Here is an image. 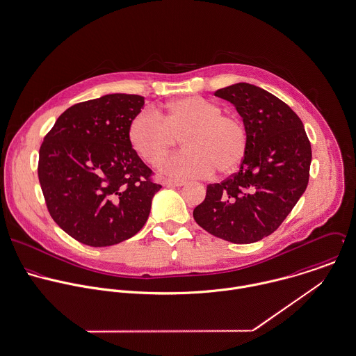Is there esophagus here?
I'll list each match as a JSON object with an SVG mask.
<instances>
[{"instance_id":"esophagus-1","label":"esophagus","mask_w":356,"mask_h":356,"mask_svg":"<svg viewBox=\"0 0 356 356\" xmlns=\"http://www.w3.org/2000/svg\"><path fill=\"white\" fill-rule=\"evenodd\" d=\"M163 184H165L166 187H181V186L186 184V181H184V180H172V179H166V180L163 181Z\"/></svg>"}]
</instances>
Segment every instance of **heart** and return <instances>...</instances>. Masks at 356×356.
Instances as JSON below:
<instances>
[{
	"instance_id": "1",
	"label": "heart",
	"mask_w": 356,
	"mask_h": 356,
	"mask_svg": "<svg viewBox=\"0 0 356 356\" xmlns=\"http://www.w3.org/2000/svg\"><path fill=\"white\" fill-rule=\"evenodd\" d=\"M218 104L201 96L168 103L156 115L138 114L128 129L135 152L151 166H159L181 139L184 151L163 163L168 175L207 177L234 172L245 158L248 131L243 122L221 114Z\"/></svg>"
}]
</instances>
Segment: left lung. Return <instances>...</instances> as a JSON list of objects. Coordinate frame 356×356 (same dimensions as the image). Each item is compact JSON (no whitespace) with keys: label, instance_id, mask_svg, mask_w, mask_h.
Returning <instances> with one entry per match:
<instances>
[{"label":"left lung","instance_id":"obj_1","mask_svg":"<svg viewBox=\"0 0 356 356\" xmlns=\"http://www.w3.org/2000/svg\"><path fill=\"white\" fill-rule=\"evenodd\" d=\"M248 131V149L236 173L209 184L195 221L217 238L253 243L273 234L307 188L311 144L298 115L273 93L246 82L218 89Z\"/></svg>","mask_w":356,"mask_h":356}]
</instances>
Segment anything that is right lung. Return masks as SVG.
I'll list each match as a JSON object with an SVG mask.
<instances>
[{"mask_svg": "<svg viewBox=\"0 0 356 356\" xmlns=\"http://www.w3.org/2000/svg\"><path fill=\"white\" fill-rule=\"evenodd\" d=\"M144 97L113 93L67 108L44 138L38 179L55 222L93 248L120 243L145 224L161 184L128 139Z\"/></svg>", "mask_w": 356, "mask_h": 356, "instance_id": "right-lung-1", "label": "right lung"}]
</instances>
